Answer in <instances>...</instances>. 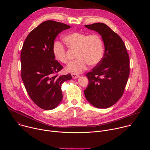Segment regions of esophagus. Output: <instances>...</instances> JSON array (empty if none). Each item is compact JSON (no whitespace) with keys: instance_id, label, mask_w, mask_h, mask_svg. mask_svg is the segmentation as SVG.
<instances>
[{"instance_id":"1","label":"esophagus","mask_w":150,"mask_h":150,"mask_svg":"<svg viewBox=\"0 0 150 150\" xmlns=\"http://www.w3.org/2000/svg\"><path fill=\"white\" fill-rule=\"evenodd\" d=\"M71 75H72V78H73L74 79H75V78H78V77L79 76V75L78 74H74V73L71 74Z\"/></svg>"}]
</instances>
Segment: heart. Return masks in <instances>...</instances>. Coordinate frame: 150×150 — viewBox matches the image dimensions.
I'll return each mask as SVG.
<instances>
[{"instance_id": "heart-1", "label": "heart", "mask_w": 150, "mask_h": 150, "mask_svg": "<svg viewBox=\"0 0 150 150\" xmlns=\"http://www.w3.org/2000/svg\"><path fill=\"white\" fill-rule=\"evenodd\" d=\"M63 40L69 50L75 52V57L76 58L67 67L66 70L69 72H81L87 68L88 64L91 66L97 65L103 57L104 43L98 34L74 32L67 35ZM53 52L59 62L68 63L67 50L60 42H55Z\"/></svg>"}]
</instances>
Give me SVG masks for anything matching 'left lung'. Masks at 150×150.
<instances>
[{
    "instance_id": "left-lung-1",
    "label": "left lung",
    "mask_w": 150,
    "mask_h": 150,
    "mask_svg": "<svg viewBox=\"0 0 150 150\" xmlns=\"http://www.w3.org/2000/svg\"><path fill=\"white\" fill-rule=\"evenodd\" d=\"M98 32L104 43L101 62L88 72V85L84 90L87 100L94 107L106 109L122 96L129 76V57L120 36L103 23L85 25Z\"/></svg>"
}]
</instances>
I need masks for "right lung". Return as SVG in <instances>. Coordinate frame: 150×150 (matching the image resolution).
<instances>
[{
    "mask_svg": "<svg viewBox=\"0 0 150 150\" xmlns=\"http://www.w3.org/2000/svg\"><path fill=\"white\" fill-rule=\"evenodd\" d=\"M67 24L52 20L42 23L24 41L21 53V78L33 101L42 109L52 110L61 102L62 83L72 79L70 74L59 76L63 67L55 60L54 41Z\"/></svg>",
    "mask_w": 150,
    "mask_h": 150,
    "instance_id": "right-lung-1",
    "label": "right lung"
}]
</instances>
